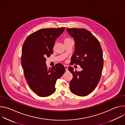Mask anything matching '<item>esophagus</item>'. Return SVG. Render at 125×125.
Wrapping results in <instances>:
<instances>
[{
	"label": "esophagus",
	"mask_w": 125,
	"mask_h": 125,
	"mask_svg": "<svg viewBox=\"0 0 125 125\" xmlns=\"http://www.w3.org/2000/svg\"><path fill=\"white\" fill-rule=\"evenodd\" d=\"M64 67H65V68L66 70V71H67V70H68V67L67 65H65V66H64Z\"/></svg>",
	"instance_id": "34e87169"
}]
</instances>
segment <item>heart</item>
<instances>
[{"instance_id": "1", "label": "heart", "mask_w": 125, "mask_h": 125, "mask_svg": "<svg viewBox=\"0 0 125 125\" xmlns=\"http://www.w3.org/2000/svg\"><path fill=\"white\" fill-rule=\"evenodd\" d=\"M72 41V40H71V39H70V38H65V39L64 40V43H65V42H69V41Z\"/></svg>"}]
</instances>
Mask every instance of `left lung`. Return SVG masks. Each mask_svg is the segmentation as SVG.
<instances>
[{
  "instance_id": "left-lung-1",
  "label": "left lung",
  "mask_w": 125,
  "mask_h": 125,
  "mask_svg": "<svg viewBox=\"0 0 125 125\" xmlns=\"http://www.w3.org/2000/svg\"><path fill=\"white\" fill-rule=\"evenodd\" d=\"M68 33L75 42V53L71 57V65H79L81 72L68 68L73 74L70 82V91L80 96L93 92L99 83L103 66V53L98 40L85 29L67 28Z\"/></svg>"
}]
</instances>
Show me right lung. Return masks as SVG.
I'll use <instances>...</instances> for the list:
<instances>
[{"label":"right lung","instance_id":"add662e5","mask_svg":"<svg viewBox=\"0 0 125 125\" xmlns=\"http://www.w3.org/2000/svg\"><path fill=\"white\" fill-rule=\"evenodd\" d=\"M64 30V27L39 30L30 34L23 45L21 64L25 77L30 88L39 96L54 93L57 80L65 72L60 63L49 69L45 64L46 57L53 54L55 42Z\"/></svg>","mask_w":125,"mask_h":125}]
</instances>
